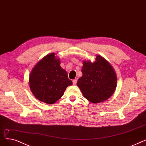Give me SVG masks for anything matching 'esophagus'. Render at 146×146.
<instances>
[{"label": "esophagus", "mask_w": 146, "mask_h": 146, "mask_svg": "<svg viewBox=\"0 0 146 146\" xmlns=\"http://www.w3.org/2000/svg\"><path fill=\"white\" fill-rule=\"evenodd\" d=\"M72 82H73V84L75 86L76 84H77V80H73V81H72Z\"/></svg>", "instance_id": "34e87169"}]
</instances>
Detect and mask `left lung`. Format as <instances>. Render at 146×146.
<instances>
[{"label": "left lung", "instance_id": "left-lung-1", "mask_svg": "<svg viewBox=\"0 0 146 146\" xmlns=\"http://www.w3.org/2000/svg\"><path fill=\"white\" fill-rule=\"evenodd\" d=\"M82 76L77 81L84 98L98 103L108 99L116 87L117 77L113 67L102 56L97 55L93 63L83 62Z\"/></svg>", "mask_w": 146, "mask_h": 146}]
</instances>
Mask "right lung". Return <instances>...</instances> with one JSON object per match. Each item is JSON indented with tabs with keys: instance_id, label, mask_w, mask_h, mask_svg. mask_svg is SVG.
<instances>
[{
	"instance_id": "1",
	"label": "right lung",
	"mask_w": 146,
	"mask_h": 146,
	"mask_svg": "<svg viewBox=\"0 0 146 146\" xmlns=\"http://www.w3.org/2000/svg\"><path fill=\"white\" fill-rule=\"evenodd\" d=\"M60 64L59 59L52 53L41 59L32 69L30 87L38 100L53 104L63 96L68 86L72 84Z\"/></svg>"
}]
</instances>
